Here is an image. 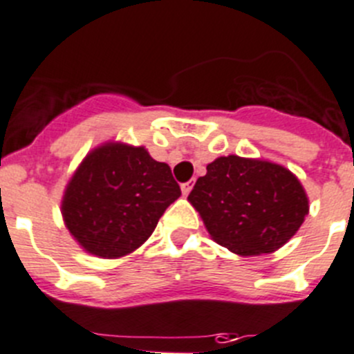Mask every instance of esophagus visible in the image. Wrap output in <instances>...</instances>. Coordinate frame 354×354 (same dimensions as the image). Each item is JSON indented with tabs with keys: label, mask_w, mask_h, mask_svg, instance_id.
Instances as JSON below:
<instances>
[{
	"label": "esophagus",
	"mask_w": 354,
	"mask_h": 354,
	"mask_svg": "<svg viewBox=\"0 0 354 354\" xmlns=\"http://www.w3.org/2000/svg\"><path fill=\"white\" fill-rule=\"evenodd\" d=\"M191 189H193V183H184V184H180V191H183L184 196H187Z\"/></svg>",
	"instance_id": "1"
}]
</instances>
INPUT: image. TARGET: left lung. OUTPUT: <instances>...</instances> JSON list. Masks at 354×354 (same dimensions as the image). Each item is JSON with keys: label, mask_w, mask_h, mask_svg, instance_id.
Returning a JSON list of instances; mask_svg holds the SVG:
<instances>
[{"label": "left lung", "mask_w": 354, "mask_h": 354, "mask_svg": "<svg viewBox=\"0 0 354 354\" xmlns=\"http://www.w3.org/2000/svg\"><path fill=\"white\" fill-rule=\"evenodd\" d=\"M187 200L210 236L238 255L278 250L309 212L308 194L290 170L236 154L208 163Z\"/></svg>", "instance_id": "left-lung-1"}]
</instances>
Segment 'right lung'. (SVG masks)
<instances>
[{
    "instance_id": "1",
    "label": "right lung",
    "mask_w": 354,
    "mask_h": 354,
    "mask_svg": "<svg viewBox=\"0 0 354 354\" xmlns=\"http://www.w3.org/2000/svg\"><path fill=\"white\" fill-rule=\"evenodd\" d=\"M180 196L170 167L142 146L106 142L90 151L71 177L62 217L88 254L118 259L153 234L163 212Z\"/></svg>"
}]
</instances>
